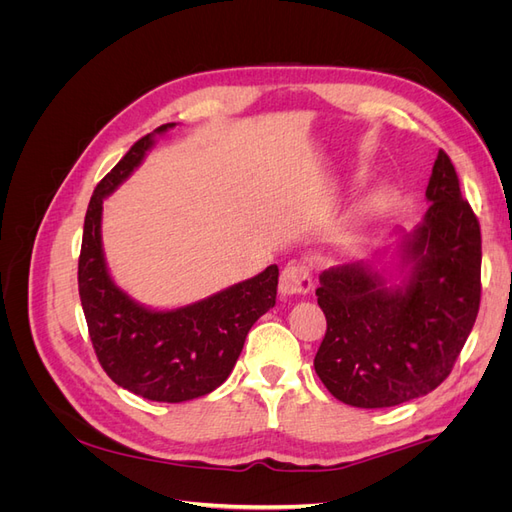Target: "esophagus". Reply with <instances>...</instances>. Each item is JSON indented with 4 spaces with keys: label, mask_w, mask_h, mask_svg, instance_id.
<instances>
[{
    "label": "esophagus",
    "mask_w": 512,
    "mask_h": 512,
    "mask_svg": "<svg viewBox=\"0 0 512 512\" xmlns=\"http://www.w3.org/2000/svg\"><path fill=\"white\" fill-rule=\"evenodd\" d=\"M312 290V277L303 267H286L280 275V292L284 299L299 297Z\"/></svg>",
    "instance_id": "1"
}]
</instances>
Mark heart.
<instances>
[{
	"label": "heart",
	"instance_id": "b5f03b06",
	"mask_svg": "<svg viewBox=\"0 0 512 512\" xmlns=\"http://www.w3.org/2000/svg\"><path fill=\"white\" fill-rule=\"evenodd\" d=\"M367 177V170L359 168L354 173V181H363ZM389 200L391 196L386 192H378V194H371L369 198H365L363 203L359 205L350 218L333 230V235L329 239V247L331 252L337 256H348L352 254L356 247H359L361 239H363V232L369 224H374L376 220H380L384 211L389 209Z\"/></svg>",
	"mask_w": 512,
	"mask_h": 512
}]
</instances>
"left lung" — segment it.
I'll return each instance as SVG.
<instances>
[{
    "instance_id": "1",
    "label": "left lung",
    "mask_w": 512,
    "mask_h": 512,
    "mask_svg": "<svg viewBox=\"0 0 512 512\" xmlns=\"http://www.w3.org/2000/svg\"><path fill=\"white\" fill-rule=\"evenodd\" d=\"M429 209L397 232L391 262H352L320 273L327 333L316 374L354 408H391L431 393L457 361L480 305V226L451 158L438 153Z\"/></svg>"
}]
</instances>
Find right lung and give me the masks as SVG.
Masks as SVG:
<instances>
[{
  "mask_svg": "<svg viewBox=\"0 0 512 512\" xmlns=\"http://www.w3.org/2000/svg\"><path fill=\"white\" fill-rule=\"evenodd\" d=\"M160 126L141 138L89 200L79 258V294L98 361L115 384L166 404L203 397L230 376L247 331L275 305L280 269L267 267L196 303L156 309L132 299L108 271L102 247V205L143 164Z\"/></svg>",
  "mask_w": 512,
  "mask_h": 512,
  "instance_id": "1",
  "label": "right lung"
}]
</instances>
